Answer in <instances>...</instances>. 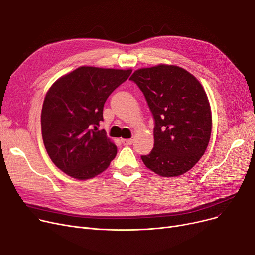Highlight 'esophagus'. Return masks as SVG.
I'll return each instance as SVG.
<instances>
[{"label":"esophagus","instance_id":"34e87169","mask_svg":"<svg viewBox=\"0 0 255 255\" xmlns=\"http://www.w3.org/2000/svg\"><path fill=\"white\" fill-rule=\"evenodd\" d=\"M121 142H123L124 145H131L132 139H121Z\"/></svg>","mask_w":255,"mask_h":255}]
</instances>
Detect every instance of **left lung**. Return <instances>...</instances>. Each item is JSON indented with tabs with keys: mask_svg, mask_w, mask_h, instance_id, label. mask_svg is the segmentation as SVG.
Here are the masks:
<instances>
[{
	"mask_svg": "<svg viewBox=\"0 0 255 255\" xmlns=\"http://www.w3.org/2000/svg\"><path fill=\"white\" fill-rule=\"evenodd\" d=\"M153 114L154 145L141 159L163 177L188 172L204 154L212 134V110L200 82L177 65L139 68L129 78Z\"/></svg>",
	"mask_w": 255,
	"mask_h": 255,
	"instance_id": "1",
	"label": "left lung"
}]
</instances>
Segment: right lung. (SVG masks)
<instances>
[{
    "instance_id": "1",
    "label": "right lung",
    "mask_w": 255,
    "mask_h": 255,
    "mask_svg": "<svg viewBox=\"0 0 255 255\" xmlns=\"http://www.w3.org/2000/svg\"><path fill=\"white\" fill-rule=\"evenodd\" d=\"M131 69L80 66L47 90L41 110V134L48 156L60 170L80 180L104 172L117 146L99 130L108 96Z\"/></svg>"
}]
</instances>
